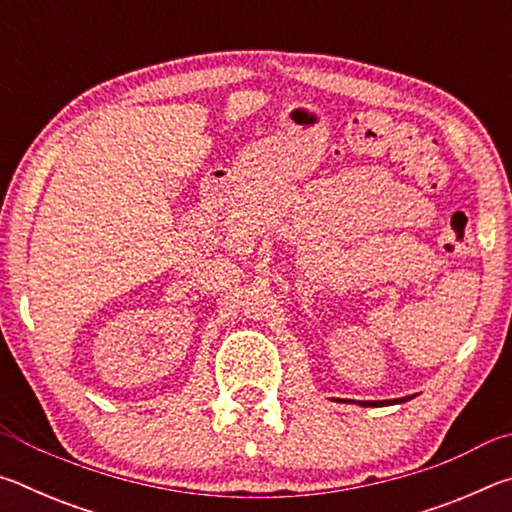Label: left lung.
<instances>
[{
  "instance_id": "1",
  "label": "left lung",
  "mask_w": 512,
  "mask_h": 512,
  "mask_svg": "<svg viewBox=\"0 0 512 512\" xmlns=\"http://www.w3.org/2000/svg\"><path fill=\"white\" fill-rule=\"evenodd\" d=\"M409 397H402V400H386V402H359L361 406H388V404H397V402H406Z\"/></svg>"
}]
</instances>
